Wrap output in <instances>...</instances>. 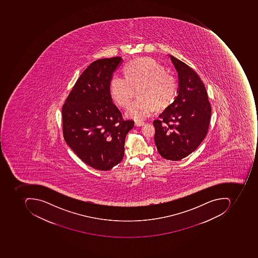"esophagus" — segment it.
I'll return each mask as SVG.
<instances>
[{
  "label": "esophagus",
  "instance_id": "34e87169",
  "mask_svg": "<svg viewBox=\"0 0 258 258\" xmlns=\"http://www.w3.org/2000/svg\"><path fill=\"white\" fill-rule=\"evenodd\" d=\"M144 125H145V123L144 122H140V121H137V122H135V125L137 127L143 126Z\"/></svg>",
  "mask_w": 258,
  "mask_h": 258
}]
</instances>
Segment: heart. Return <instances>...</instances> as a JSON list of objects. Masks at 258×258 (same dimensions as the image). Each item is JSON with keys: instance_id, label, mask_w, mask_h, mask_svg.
Returning <instances> with one entry per match:
<instances>
[{"instance_id": "obj_1", "label": "heart", "mask_w": 258, "mask_h": 258, "mask_svg": "<svg viewBox=\"0 0 258 258\" xmlns=\"http://www.w3.org/2000/svg\"><path fill=\"white\" fill-rule=\"evenodd\" d=\"M125 78L114 76L110 82L111 99L120 108L130 105L135 91L139 99L132 104L125 115L135 121H143L156 108L165 109L176 95L177 84L163 65L151 58L137 59L124 68Z\"/></svg>"}]
</instances>
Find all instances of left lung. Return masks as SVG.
<instances>
[{"mask_svg": "<svg viewBox=\"0 0 258 258\" xmlns=\"http://www.w3.org/2000/svg\"><path fill=\"white\" fill-rule=\"evenodd\" d=\"M169 56L178 75V88L174 101L153 121L154 140L162 157L177 161L193 153L206 137L212 109L198 74L187 64Z\"/></svg>", "mask_w": 258, "mask_h": 258, "instance_id": "left-lung-1", "label": "left lung"}]
</instances>
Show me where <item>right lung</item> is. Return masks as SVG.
<instances>
[{
    "label": "right lung",
    "mask_w": 258,
    "mask_h": 258,
    "mask_svg": "<svg viewBox=\"0 0 258 258\" xmlns=\"http://www.w3.org/2000/svg\"><path fill=\"white\" fill-rule=\"evenodd\" d=\"M120 56L91 62L62 106V132L70 148L98 170H111L122 160L127 133L134 121H124L113 104L110 82L121 66Z\"/></svg>",
    "instance_id": "1"
}]
</instances>
